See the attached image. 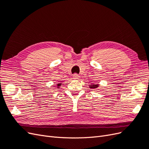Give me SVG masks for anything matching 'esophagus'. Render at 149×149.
<instances>
[{"label": "esophagus", "mask_w": 149, "mask_h": 149, "mask_svg": "<svg viewBox=\"0 0 149 149\" xmlns=\"http://www.w3.org/2000/svg\"><path fill=\"white\" fill-rule=\"evenodd\" d=\"M79 75H78L77 74H74L73 75V78L74 79V80H78L79 79Z\"/></svg>", "instance_id": "obj_1"}]
</instances>
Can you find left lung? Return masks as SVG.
I'll use <instances>...</instances> for the list:
<instances>
[{"mask_svg":"<svg viewBox=\"0 0 149 149\" xmlns=\"http://www.w3.org/2000/svg\"><path fill=\"white\" fill-rule=\"evenodd\" d=\"M99 86H100V84H90L89 85V88L91 89H96Z\"/></svg>","mask_w":149,"mask_h":149,"instance_id":"8db88e82","label":"left lung"}]
</instances>
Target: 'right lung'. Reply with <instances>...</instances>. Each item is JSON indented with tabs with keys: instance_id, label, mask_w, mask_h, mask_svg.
I'll list each match as a JSON object with an SVG mask.
<instances>
[{
	"instance_id": "right-lung-1",
	"label": "right lung",
	"mask_w": 149,
	"mask_h": 149,
	"mask_svg": "<svg viewBox=\"0 0 149 149\" xmlns=\"http://www.w3.org/2000/svg\"><path fill=\"white\" fill-rule=\"evenodd\" d=\"M61 84H62V81L60 82L59 83H57V84H56V88H60V87L61 86Z\"/></svg>"
}]
</instances>
